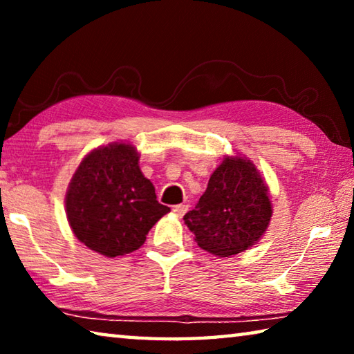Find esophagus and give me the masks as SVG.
I'll return each instance as SVG.
<instances>
[{"instance_id": "esophagus-1", "label": "esophagus", "mask_w": 354, "mask_h": 354, "mask_svg": "<svg viewBox=\"0 0 354 354\" xmlns=\"http://www.w3.org/2000/svg\"><path fill=\"white\" fill-rule=\"evenodd\" d=\"M187 209H189V206L187 205H176V206H173V212H175L178 217H183V215L187 212Z\"/></svg>"}]
</instances>
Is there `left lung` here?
I'll return each mask as SVG.
<instances>
[{"mask_svg":"<svg viewBox=\"0 0 354 354\" xmlns=\"http://www.w3.org/2000/svg\"><path fill=\"white\" fill-rule=\"evenodd\" d=\"M272 212L268 187L256 165L241 156H226L195 209L184 215V223L198 247L227 257L259 241Z\"/></svg>","mask_w":354,"mask_h":354,"instance_id":"obj_1","label":"left lung"}]
</instances>
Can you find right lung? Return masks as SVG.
I'll list each match as a JSON object with an SVG mask.
<instances>
[{"label": "right lung", "instance_id": "right-lung-1", "mask_svg": "<svg viewBox=\"0 0 354 354\" xmlns=\"http://www.w3.org/2000/svg\"><path fill=\"white\" fill-rule=\"evenodd\" d=\"M65 211L76 239L106 257L139 250L170 207L156 200L131 143L113 142L88 153L68 184Z\"/></svg>", "mask_w": 354, "mask_h": 354}]
</instances>
